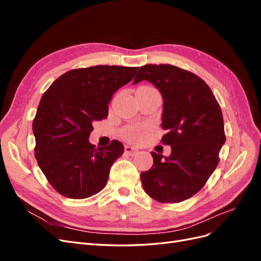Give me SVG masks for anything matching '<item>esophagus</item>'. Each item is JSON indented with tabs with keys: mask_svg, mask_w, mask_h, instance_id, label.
Wrapping results in <instances>:
<instances>
[{
	"mask_svg": "<svg viewBox=\"0 0 261 261\" xmlns=\"http://www.w3.org/2000/svg\"><path fill=\"white\" fill-rule=\"evenodd\" d=\"M125 152L128 153L129 155H134L135 153L138 152V149L135 147H132V146H125Z\"/></svg>",
	"mask_w": 261,
	"mask_h": 261,
	"instance_id": "34e87169",
	"label": "esophagus"
}]
</instances>
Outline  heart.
Returning <instances> with one entry per match:
<instances>
[{"mask_svg":"<svg viewBox=\"0 0 261 261\" xmlns=\"http://www.w3.org/2000/svg\"><path fill=\"white\" fill-rule=\"evenodd\" d=\"M149 130L148 126H137V127L128 128L125 132V137L129 140H139L143 138Z\"/></svg>","mask_w":261,"mask_h":261,"instance_id":"heart-1","label":"heart"}]
</instances>
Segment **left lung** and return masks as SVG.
Instances as JSON below:
<instances>
[{
  "label": "left lung",
  "instance_id": "obj_1",
  "mask_svg": "<svg viewBox=\"0 0 261 261\" xmlns=\"http://www.w3.org/2000/svg\"><path fill=\"white\" fill-rule=\"evenodd\" d=\"M147 81L163 98L162 137L171 154L151 152L153 164L140 174L145 192L156 201L179 202L206 184L225 143L223 116L209 86L197 75L170 64L141 66L133 84Z\"/></svg>",
  "mask_w": 261,
  "mask_h": 261
}]
</instances>
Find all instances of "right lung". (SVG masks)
Instances as JSON below:
<instances>
[{"mask_svg":"<svg viewBox=\"0 0 261 261\" xmlns=\"http://www.w3.org/2000/svg\"><path fill=\"white\" fill-rule=\"evenodd\" d=\"M139 67L97 65L68 70L46 90L39 103L33 132L35 156L52 187L72 199L105 188L110 169L124 152L112 140L107 147L89 143L92 124L108 116L113 93L128 84Z\"/></svg>","mask_w":261,"mask_h":261,"instance_id":"obj_1","label":"right lung"}]
</instances>
